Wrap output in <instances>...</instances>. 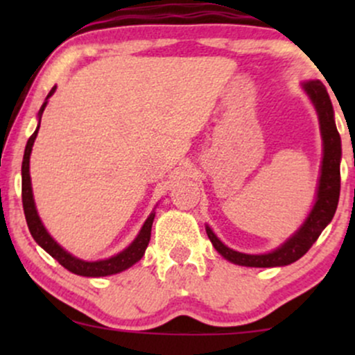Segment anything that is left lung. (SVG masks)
<instances>
[{
    "label": "left lung",
    "instance_id": "1",
    "mask_svg": "<svg viewBox=\"0 0 355 355\" xmlns=\"http://www.w3.org/2000/svg\"><path fill=\"white\" fill-rule=\"evenodd\" d=\"M302 89L309 100L312 101L315 108L317 116H319L320 137H322V164H320V177L317 183L315 200L309 215L305 217L302 225L297 229L284 243L274 250L266 252V254H243L234 248L227 247L220 240L209 225H205L207 235H209L211 245L215 250L229 262L242 267H284L291 266L300 257L309 252L313 245L322 230L331 223L334 214L337 210L340 195V158H342V145L340 135L337 132L336 120H334L332 101L329 98V93L322 81L309 80L304 81Z\"/></svg>",
    "mask_w": 355,
    "mask_h": 355
}]
</instances>
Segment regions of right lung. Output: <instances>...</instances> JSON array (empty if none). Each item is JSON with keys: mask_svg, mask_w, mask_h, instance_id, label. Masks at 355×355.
<instances>
[{"mask_svg": "<svg viewBox=\"0 0 355 355\" xmlns=\"http://www.w3.org/2000/svg\"><path fill=\"white\" fill-rule=\"evenodd\" d=\"M55 92H56V87H53L51 92L48 93L46 98H44L42 108H40L38 112V126H36L35 133L30 137V140H28L26 148H24V155H23L21 197H23V210H24V217H26L28 229H30V234L31 237L35 239V242L38 243L43 250H46L53 259L58 260L67 270L73 272V274L83 275V277H107L113 274H120V272L126 270V268L135 266L138 260L144 257L146 247H148L150 235H152L155 210H152V214H150L148 218L145 220V223L141 225V229L138 232L135 240H133L128 247L123 248L121 252H118L116 255H112L103 260H83L70 254L68 250H64V248L61 247L50 234H48V230L44 229L42 218H40L38 215V210H36L33 189H31V177H30V157H31V150H33L36 135H38L42 115L44 108H46L48 100H50V96Z\"/></svg>", "mask_w": 355, "mask_h": 355, "instance_id": "right-lung-1", "label": "right lung"}]
</instances>
